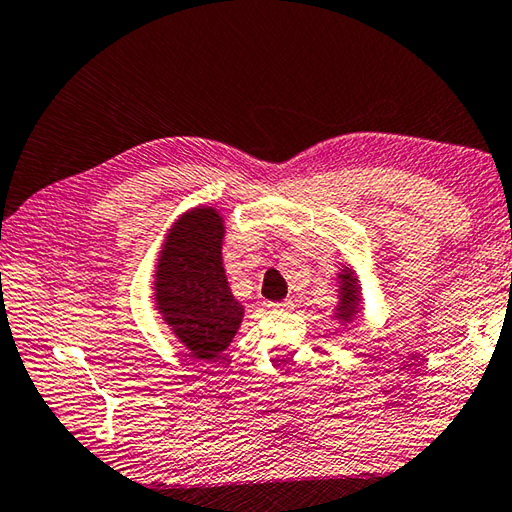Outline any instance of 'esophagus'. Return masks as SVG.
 <instances>
[{"label":"esophagus","instance_id":"obj_1","mask_svg":"<svg viewBox=\"0 0 512 512\" xmlns=\"http://www.w3.org/2000/svg\"><path fill=\"white\" fill-rule=\"evenodd\" d=\"M268 306V310L270 313H288V310H293V302H270V304H266Z\"/></svg>","mask_w":512,"mask_h":512}]
</instances>
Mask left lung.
I'll return each instance as SVG.
<instances>
[{
  "mask_svg": "<svg viewBox=\"0 0 512 512\" xmlns=\"http://www.w3.org/2000/svg\"><path fill=\"white\" fill-rule=\"evenodd\" d=\"M359 315H362V284L353 266H342L337 273V306L333 317L350 330Z\"/></svg>",
  "mask_w": 512,
  "mask_h": 512,
  "instance_id": "8db88e82",
  "label": "left lung"
}]
</instances>
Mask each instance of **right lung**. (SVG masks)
<instances>
[{"instance_id":"1","label":"right lung","mask_w":512,"mask_h":512,"mask_svg":"<svg viewBox=\"0 0 512 512\" xmlns=\"http://www.w3.org/2000/svg\"><path fill=\"white\" fill-rule=\"evenodd\" d=\"M224 215L195 206L168 228L157 255L153 299L162 322L195 359L224 355L244 319L222 259Z\"/></svg>"}]
</instances>
